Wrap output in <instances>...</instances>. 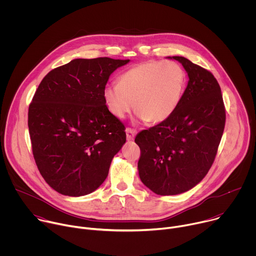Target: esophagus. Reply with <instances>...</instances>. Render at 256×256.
Returning <instances> with one entry per match:
<instances>
[{"instance_id": "obj_1", "label": "esophagus", "mask_w": 256, "mask_h": 256, "mask_svg": "<svg viewBox=\"0 0 256 256\" xmlns=\"http://www.w3.org/2000/svg\"><path fill=\"white\" fill-rule=\"evenodd\" d=\"M126 138H128V140H132L134 138V136H136V130H134V128H128L126 130Z\"/></svg>"}]
</instances>
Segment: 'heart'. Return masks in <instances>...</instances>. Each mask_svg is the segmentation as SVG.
I'll return each instance as SVG.
<instances>
[{
    "instance_id": "1",
    "label": "heart",
    "mask_w": 256,
    "mask_h": 256,
    "mask_svg": "<svg viewBox=\"0 0 256 256\" xmlns=\"http://www.w3.org/2000/svg\"><path fill=\"white\" fill-rule=\"evenodd\" d=\"M186 85V72L175 60H148L118 77V85L107 86L103 96L110 114L124 120L132 109L142 120L160 124L178 108Z\"/></svg>"
}]
</instances>
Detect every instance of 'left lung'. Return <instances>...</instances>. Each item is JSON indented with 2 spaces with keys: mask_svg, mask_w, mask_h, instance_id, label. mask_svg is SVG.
Returning a JSON list of instances; mask_svg holds the SVG:
<instances>
[{
  "mask_svg": "<svg viewBox=\"0 0 256 256\" xmlns=\"http://www.w3.org/2000/svg\"><path fill=\"white\" fill-rule=\"evenodd\" d=\"M188 74L176 112L159 124L138 132V162L142 184L160 196L186 192L212 167L225 122L221 88L212 72L184 56H173Z\"/></svg>",
  "mask_w": 256,
  "mask_h": 256,
  "instance_id": "obj_1",
  "label": "left lung"
}]
</instances>
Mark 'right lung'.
Wrapping results in <instances>:
<instances>
[{"label":"right lung","mask_w":256,"mask_h":256,"mask_svg":"<svg viewBox=\"0 0 256 256\" xmlns=\"http://www.w3.org/2000/svg\"><path fill=\"white\" fill-rule=\"evenodd\" d=\"M130 60L76 58L52 70L28 109L32 154L48 184L68 196L97 190L126 142V126L105 104L106 83Z\"/></svg>","instance_id":"add662e5"}]
</instances>
